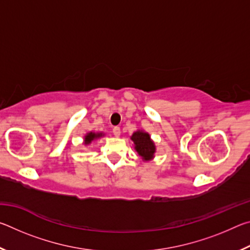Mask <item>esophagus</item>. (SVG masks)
<instances>
[{"mask_svg":"<svg viewBox=\"0 0 250 250\" xmlns=\"http://www.w3.org/2000/svg\"><path fill=\"white\" fill-rule=\"evenodd\" d=\"M112 133L116 135V137H119L120 135V133H121V130H120V128L119 126H115V128L112 129Z\"/></svg>","mask_w":250,"mask_h":250,"instance_id":"esophagus-1","label":"esophagus"}]
</instances>
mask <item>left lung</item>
Masks as SVG:
<instances>
[{"instance_id":"8db88e82","label":"left lung","mask_w":250,"mask_h":250,"mask_svg":"<svg viewBox=\"0 0 250 250\" xmlns=\"http://www.w3.org/2000/svg\"><path fill=\"white\" fill-rule=\"evenodd\" d=\"M131 140L134 142L135 150L143 160H151L155 152V146L150 139L149 133L143 131H137L132 134Z\"/></svg>"}]
</instances>
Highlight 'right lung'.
<instances>
[{"label":"right lung","instance_id":"right-lung-1","mask_svg":"<svg viewBox=\"0 0 250 250\" xmlns=\"http://www.w3.org/2000/svg\"><path fill=\"white\" fill-rule=\"evenodd\" d=\"M101 135H103V133H94V132L88 133L86 137H84V145H89L92 140H95L96 138H100Z\"/></svg>","mask_w":250,"mask_h":250}]
</instances>
